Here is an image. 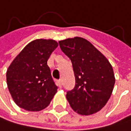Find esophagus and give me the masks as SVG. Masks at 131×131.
I'll return each mask as SVG.
<instances>
[{"label":"esophagus","mask_w":131,"mask_h":131,"mask_svg":"<svg viewBox=\"0 0 131 131\" xmlns=\"http://www.w3.org/2000/svg\"><path fill=\"white\" fill-rule=\"evenodd\" d=\"M57 83H58V86H59L60 88L62 87V80H59L57 81Z\"/></svg>","instance_id":"obj_1"}]
</instances>
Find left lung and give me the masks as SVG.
Returning <instances> with one entry per match:
<instances>
[{
	"label": "left lung",
	"mask_w": 131,
	"mask_h": 131,
	"mask_svg": "<svg viewBox=\"0 0 131 131\" xmlns=\"http://www.w3.org/2000/svg\"><path fill=\"white\" fill-rule=\"evenodd\" d=\"M59 43L70 58L75 78L74 89L66 95L71 107L81 115L95 114L106 104L114 89L115 78L111 64L82 37L60 40Z\"/></svg>",
	"instance_id": "obj_1"
}]
</instances>
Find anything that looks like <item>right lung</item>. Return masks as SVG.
<instances>
[{
    "label": "right lung",
    "mask_w": 131,
    "mask_h": 131,
    "mask_svg": "<svg viewBox=\"0 0 131 131\" xmlns=\"http://www.w3.org/2000/svg\"><path fill=\"white\" fill-rule=\"evenodd\" d=\"M58 47L54 40L37 39L16 56L6 72L8 91L15 103L28 111H40L57 92L47 62Z\"/></svg>",
    "instance_id": "obj_1"
}]
</instances>
